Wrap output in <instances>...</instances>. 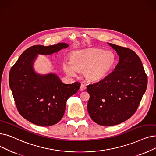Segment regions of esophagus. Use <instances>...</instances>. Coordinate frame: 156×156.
Instances as JSON below:
<instances>
[{"label":"esophagus","instance_id":"obj_1","mask_svg":"<svg viewBox=\"0 0 156 156\" xmlns=\"http://www.w3.org/2000/svg\"><path fill=\"white\" fill-rule=\"evenodd\" d=\"M85 89H86V87L83 84H82L80 85V91H83Z\"/></svg>","mask_w":156,"mask_h":156}]
</instances>
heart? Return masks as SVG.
<instances>
[{
	"instance_id": "b5f03b06",
	"label": "heart",
	"mask_w": 156,
	"mask_h": 156,
	"mask_svg": "<svg viewBox=\"0 0 156 156\" xmlns=\"http://www.w3.org/2000/svg\"><path fill=\"white\" fill-rule=\"evenodd\" d=\"M116 55L113 51L93 48L74 51L63 64L67 74L73 76L76 70L84 71L85 78L89 82H97L106 76L116 64Z\"/></svg>"
}]
</instances>
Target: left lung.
<instances>
[{"label": "left lung", "instance_id": "8db88e82", "mask_svg": "<svg viewBox=\"0 0 156 156\" xmlns=\"http://www.w3.org/2000/svg\"><path fill=\"white\" fill-rule=\"evenodd\" d=\"M116 51L119 62L114 71L99 82L87 86V110L99 125L111 126L129 119L136 111L147 87L143 64L133 50L108 43Z\"/></svg>", "mask_w": 156, "mask_h": 156}]
</instances>
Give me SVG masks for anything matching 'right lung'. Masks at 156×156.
<instances>
[{
	"label": "right lung",
	"instance_id": "right-lung-1",
	"mask_svg": "<svg viewBox=\"0 0 156 156\" xmlns=\"http://www.w3.org/2000/svg\"><path fill=\"white\" fill-rule=\"evenodd\" d=\"M68 46L64 43L32 46L11 67L9 84L18 111L34 124L45 127L58 123L64 116L67 99L80 89L79 82L65 84L56 74H41L33 67L37 54L51 55Z\"/></svg>",
	"mask_w": 156,
	"mask_h": 156
}]
</instances>
